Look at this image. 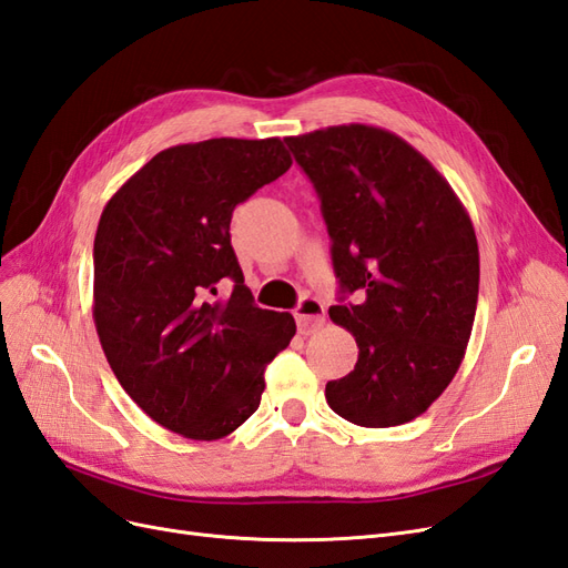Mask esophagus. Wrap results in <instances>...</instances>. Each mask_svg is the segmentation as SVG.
Listing matches in <instances>:
<instances>
[{
	"instance_id": "1",
	"label": "esophagus",
	"mask_w": 568,
	"mask_h": 568,
	"mask_svg": "<svg viewBox=\"0 0 568 568\" xmlns=\"http://www.w3.org/2000/svg\"><path fill=\"white\" fill-rule=\"evenodd\" d=\"M294 315L301 334H313L324 324V305L317 298H303Z\"/></svg>"
}]
</instances>
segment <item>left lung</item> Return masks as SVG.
<instances>
[{
	"label": "left lung",
	"mask_w": 568,
	"mask_h": 568,
	"mask_svg": "<svg viewBox=\"0 0 568 568\" xmlns=\"http://www.w3.org/2000/svg\"><path fill=\"white\" fill-rule=\"evenodd\" d=\"M284 142L322 201L341 291L357 294L329 307L359 353L351 374L326 384V403L357 426L407 424L467 351L478 301L471 217L448 180L384 128L334 125Z\"/></svg>",
	"instance_id": "left-lung-1"
}]
</instances>
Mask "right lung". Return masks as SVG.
Here are the masks:
<instances>
[{"instance_id":"right-lung-1","label":"right lung","mask_w":568,"mask_h":568,"mask_svg":"<svg viewBox=\"0 0 568 568\" xmlns=\"http://www.w3.org/2000/svg\"><path fill=\"white\" fill-rule=\"evenodd\" d=\"M280 136H220L156 153L104 205L94 236L92 315L120 386L192 440H217L261 405L263 372L296 322L253 305L230 222L291 168ZM222 278L235 282L215 300Z\"/></svg>"}]
</instances>
